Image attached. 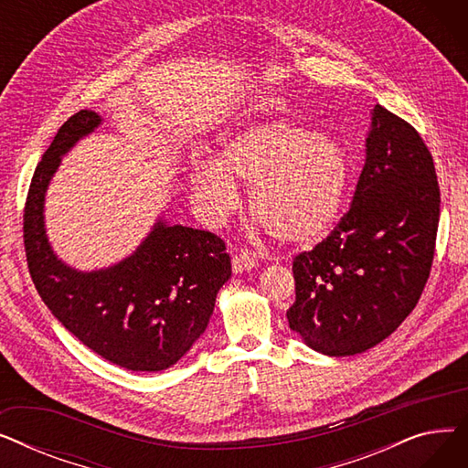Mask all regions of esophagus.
Returning <instances> with one entry per match:
<instances>
[{
    "instance_id": "34e87169",
    "label": "esophagus",
    "mask_w": 468,
    "mask_h": 468,
    "mask_svg": "<svg viewBox=\"0 0 468 468\" xmlns=\"http://www.w3.org/2000/svg\"><path fill=\"white\" fill-rule=\"evenodd\" d=\"M231 265H233V271L235 273H242V271H250V269H254L258 265V256L249 252V250H240L233 256L231 260Z\"/></svg>"
}]
</instances>
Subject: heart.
I'll use <instances>...</instances> for the list:
<instances>
[{
	"instance_id": "heart-1",
	"label": "heart",
	"mask_w": 468,
	"mask_h": 468,
	"mask_svg": "<svg viewBox=\"0 0 468 468\" xmlns=\"http://www.w3.org/2000/svg\"><path fill=\"white\" fill-rule=\"evenodd\" d=\"M351 166L343 147L298 122H254L221 142L216 163L191 172V195L210 224L239 205L233 180L252 184L250 212L284 247L311 249L337 226Z\"/></svg>"
}]
</instances>
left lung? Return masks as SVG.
Returning <instances> with one entry per match:
<instances>
[{
	"label": "left lung",
	"instance_id": "left-lung-1",
	"mask_svg": "<svg viewBox=\"0 0 468 468\" xmlns=\"http://www.w3.org/2000/svg\"><path fill=\"white\" fill-rule=\"evenodd\" d=\"M438 218L429 147L408 121L378 104L349 210L323 242L293 258L290 328L330 356L378 346L421 298Z\"/></svg>",
	"mask_w": 468,
	"mask_h": 468
}]
</instances>
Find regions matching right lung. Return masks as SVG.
<instances>
[{
  "mask_svg": "<svg viewBox=\"0 0 468 468\" xmlns=\"http://www.w3.org/2000/svg\"><path fill=\"white\" fill-rule=\"evenodd\" d=\"M81 110L58 129L37 163L24 205V250L45 305L83 346L133 372L176 364L207 330L231 260L218 235L159 219L133 256L101 271H76L51 250L43 201L60 155L101 125Z\"/></svg>",
  "mask_w": 468,
  "mask_h": 468,
  "instance_id": "1",
  "label": "right lung"
}]
</instances>
